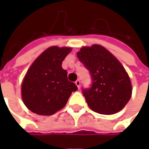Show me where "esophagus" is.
<instances>
[{
    "instance_id": "34e87169",
    "label": "esophagus",
    "mask_w": 149,
    "mask_h": 149,
    "mask_svg": "<svg viewBox=\"0 0 149 149\" xmlns=\"http://www.w3.org/2000/svg\"><path fill=\"white\" fill-rule=\"evenodd\" d=\"M75 84H76V85L77 86L78 88H80V86H81V82H80V80H77V81H75Z\"/></svg>"
}]
</instances>
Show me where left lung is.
I'll return each instance as SVG.
<instances>
[{
    "mask_svg": "<svg viewBox=\"0 0 149 149\" xmlns=\"http://www.w3.org/2000/svg\"><path fill=\"white\" fill-rule=\"evenodd\" d=\"M77 55L92 78L91 87L82 89L91 109L104 115L123 109L131 98L132 84L120 62L99 45L83 47Z\"/></svg>",
    "mask_w": 149,
    "mask_h": 149,
    "instance_id": "1",
    "label": "left lung"
}]
</instances>
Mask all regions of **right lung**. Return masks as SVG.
<instances>
[{
	"label": "right lung",
	"mask_w": 149,
	"mask_h": 149,
	"mask_svg": "<svg viewBox=\"0 0 149 149\" xmlns=\"http://www.w3.org/2000/svg\"><path fill=\"white\" fill-rule=\"evenodd\" d=\"M71 48L52 46L37 57L28 69L21 84L25 106L38 115L50 116L63 109L77 85L68 80L62 62Z\"/></svg>",
	"instance_id": "add662e5"
}]
</instances>
